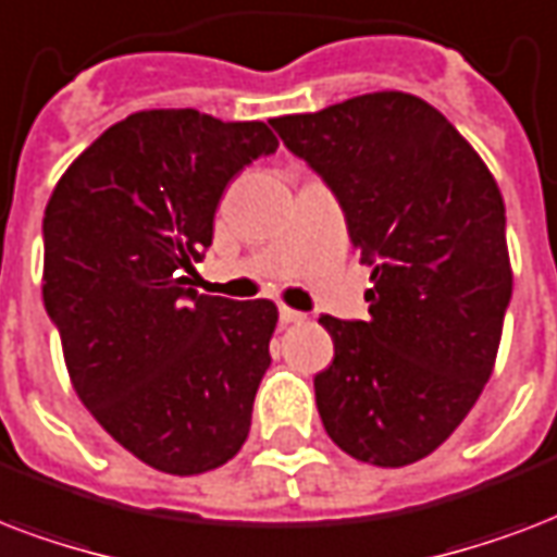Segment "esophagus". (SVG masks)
I'll use <instances>...</instances> for the list:
<instances>
[{"label":"esophagus","mask_w":557,"mask_h":557,"mask_svg":"<svg viewBox=\"0 0 557 557\" xmlns=\"http://www.w3.org/2000/svg\"><path fill=\"white\" fill-rule=\"evenodd\" d=\"M278 319H282V325H301L305 322V313H299V310H293V308H278Z\"/></svg>","instance_id":"1"}]
</instances>
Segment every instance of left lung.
Listing matches in <instances>:
<instances>
[{"label":"left lung","instance_id":"obj_1","mask_svg":"<svg viewBox=\"0 0 557 557\" xmlns=\"http://www.w3.org/2000/svg\"><path fill=\"white\" fill-rule=\"evenodd\" d=\"M270 124L334 191L372 267L366 322L319 317L334 339L313 377L325 433L360 462H418L462 424L497 360L511 301L503 194L416 95H357Z\"/></svg>","mask_w":557,"mask_h":557}]
</instances>
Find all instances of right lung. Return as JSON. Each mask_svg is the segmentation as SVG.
Instances as JSON below:
<instances>
[{"label": "right lung", "mask_w": 557, "mask_h": 557, "mask_svg": "<svg viewBox=\"0 0 557 557\" xmlns=\"http://www.w3.org/2000/svg\"><path fill=\"white\" fill-rule=\"evenodd\" d=\"M278 139L264 122L145 110L103 131L42 218V301L95 421L150 468L194 476L247 442L270 369V299L202 296L223 188Z\"/></svg>", "instance_id": "right-lung-1"}]
</instances>
